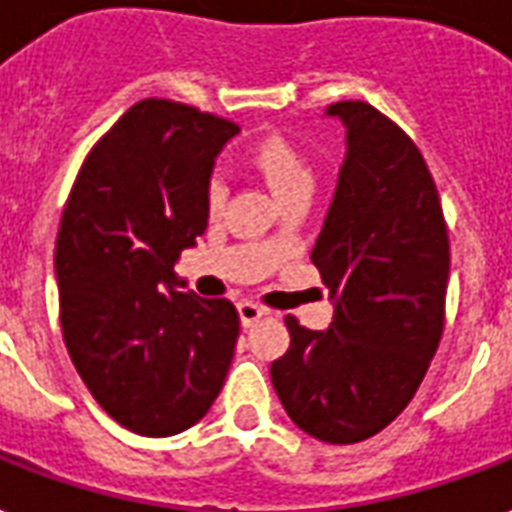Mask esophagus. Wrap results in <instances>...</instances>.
I'll return each mask as SVG.
<instances>
[{"instance_id": "1", "label": "esophagus", "mask_w": 512, "mask_h": 512, "mask_svg": "<svg viewBox=\"0 0 512 512\" xmlns=\"http://www.w3.org/2000/svg\"><path fill=\"white\" fill-rule=\"evenodd\" d=\"M237 315H240V323H243V326H253L256 320L267 315V310L259 307V304H253V301H240V304H237Z\"/></svg>"}]
</instances>
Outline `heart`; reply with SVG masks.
Masks as SVG:
<instances>
[{"label": "heart", "mask_w": 512, "mask_h": 512, "mask_svg": "<svg viewBox=\"0 0 512 512\" xmlns=\"http://www.w3.org/2000/svg\"><path fill=\"white\" fill-rule=\"evenodd\" d=\"M243 160L248 170L256 173L280 202H288L291 197L312 192L315 173H312L310 160L283 133H267V136L256 138L245 149ZM221 205H224V186H221V181H211V186H208V208L216 213Z\"/></svg>", "instance_id": "obj_1"}]
</instances>
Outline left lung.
Masks as SVG:
<instances>
[{
    "label": "left lung",
    "instance_id": "1",
    "mask_svg": "<svg viewBox=\"0 0 512 512\" xmlns=\"http://www.w3.org/2000/svg\"><path fill=\"white\" fill-rule=\"evenodd\" d=\"M347 130L344 165L310 259L334 318L310 331L285 318L291 347L269 368L293 425L358 443L414 398L443 334L449 232L422 154L363 101L326 109Z\"/></svg>",
    "mask_w": 512,
    "mask_h": 512
}]
</instances>
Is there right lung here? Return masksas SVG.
Segmentation results:
<instances>
[{
    "label": "right lung",
    "instance_id": "obj_1",
    "mask_svg": "<svg viewBox=\"0 0 512 512\" xmlns=\"http://www.w3.org/2000/svg\"><path fill=\"white\" fill-rule=\"evenodd\" d=\"M235 122L186 104L130 106L87 154L55 240L63 342L82 382L130 433L197 425L224 387L240 318L176 275L208 227L216 157Z\"/></svg>",
    "mask_w": 512,
    "mask_h": 512
}]
</instances>
